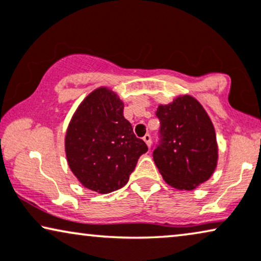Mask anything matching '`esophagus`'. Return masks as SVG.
I'll use <instances>...</instances> for the list:
<instances>
[{
	"label": "esophagus",
	"instance_id": "obj_1",
	"mask_svg": "<svg viewBox=\"0 0 261 261\" xmlns=\"http://www.w3.org/2000/svg\"><path fill=\"white\" fill-rule=\"evenodd\" d=\"M143 141L145 142V143H147V145L149 148H150V145H151V137H150V135H145V136L143 137Z\"/></svg>",
	"mask_w": 261,
	"mask_h": 261
}]
</instances>
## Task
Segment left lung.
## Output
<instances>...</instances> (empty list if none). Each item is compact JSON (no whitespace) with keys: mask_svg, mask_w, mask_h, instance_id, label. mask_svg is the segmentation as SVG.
I'll list each match as a JSON object with an SVG mask.
<instances>
[{"mask_svg":"<svg viewBox=\"0 0 261 261\" xmlns=\"http://www.w3.org/2000/svg\"><path fill=\"white\" fill-rule=\"evenodd\" d=\"M161 145L152 152L162 178L176 190L192 191L207 181L218 162L216 131L201 103L189 94L160 103Z\"/></svg>","mask_w":261,"mask_h":261,"instance_id":"1","label":"left lung"}]
</instances>
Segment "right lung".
<instances>
[{"instance_id":"add662e5","label":"right lung","mask_w":261,"mask_h":261,"mask_svg":"<svg viewBox=\"0 0 261 261\" xmlns=\"http://www.w3.org/2000/svg\"><path fill=\"white\" fill-rule=\"evenodd\" d=\"M124 102L109 87L89 93L72 114L64 137L69 168L80 184L106 194L126 185L148 147L124 118Z\"/></svg>"}]
</instances>
